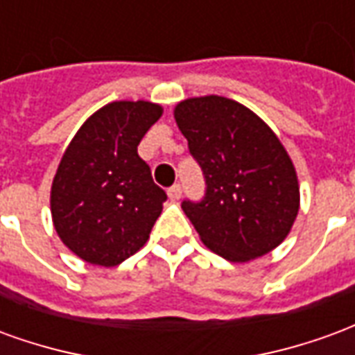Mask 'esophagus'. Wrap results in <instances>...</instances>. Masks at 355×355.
Returning a JSON list of instances; mask_svg holds the SVG:
<instances>
[{"label": "esophagus", "instance_id": "34e87169", "mask_svg": "<svg viewBox=\"0 0 355 355\" xmlns=\"http://www.w3.org/2000/svg\"><path fill=\"white\" fill-rule=\"evenodd\" d=\"M167 193H169L171 200H180V196H182V186L180 184L171 186L169 190H167Z\"/></svg>", "mask_w": 355, "mask_h": 355}]
</instances>
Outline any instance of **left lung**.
Instances as JSON below:
<instances>
[{"label":"left lung","instance_id":"left-lung-1","mask_svg":"<svg viewBox=\"0 0 355 355\" xmlns=\"http://www.w3.org/2000/svg\"><path fill=\"white\" fill-rule=\"evenodd\" d=\"M175 119L205 175V198L182 201L205 247L230 262L274 251L300 207L297 171L275 132L218 94L178 102Z\"/></svg>","mask_w":355,"mask_h":355}]
</instances>
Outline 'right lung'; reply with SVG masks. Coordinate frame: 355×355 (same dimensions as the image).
Segmentation results:
<instances>
[{"instance_id":"obj_1","label":"right lung","mask_w":355,"mask_h":355,"mask_svg":"<svg viewBox=\"0 0 355 355\" xmlns=\"http://www.w3.org/2000/svg\"><path fill=\"white\" fill-rule=\"evenodd\" d=\"M162 114L154 102H110L66 148L51 186V215L58 238L81 261L117 266L150 238L167 193L137 146Z\"/></svg>"}]
</instances>
